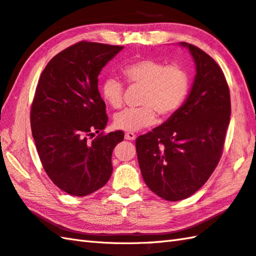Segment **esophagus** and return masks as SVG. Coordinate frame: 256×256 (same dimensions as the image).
Listing matches in <instances>:
<instances>
[{"mask_svg": "<svg viewBox=\"0 0 256 256\" xmlns=\"http://www.w3.org/2000/svg\"><path fill=\"white\" fill-rule=\"evenodd\" d=\"M124 136H125V138H126V140H130V141L136 140V136L133 132H126V133H125Z\"/></svg>", "mask_w": 256, "mask_h": 256, "instance_id": "34e87169", "label": "esophagus"}]
</instances>
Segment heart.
<instances>
[{"instance_id":"1","label":"heart","mask_w":256,"mask_h":256,"mask_svg":"<svg viewBox=\"0 0 256 256\" xmlns=\"http://www.w3.org/2000/svg\"><path fill=\"white\" fill-rule=\"evenodd\" d=\"M131 85L143 87L140 103L136 108H125L115 114V128L136 132L156 122V112L161 116L172 115L187 97L189 76L179 64H166L152 58H142L122 69ZM102 98L112 108L123 105V85L114 76L106 77L100 86Z\"/></svg>"}]
</instances>
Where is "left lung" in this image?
<instances>
[{
	"label": "left lung",
	"instance_id": "1",
	"mask_svg": "<svg viewBox=\"0 0 256 256\" xmlns=\"http://www.w3.org/2000/svg\"><path fill=\"white\" fill-rule=\"evenodd\" d=\"M196 76L184 103L164 124L136 141L144 182L169 202L205 184L220 162L230 118V88L220 67L194 44Z\"/></svg>",
	"mask_w": 256,
	"mask_h": 256
}]
</instances>
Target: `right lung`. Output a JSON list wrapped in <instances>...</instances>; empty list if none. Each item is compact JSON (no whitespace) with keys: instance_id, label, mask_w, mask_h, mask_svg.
Returning <instances> with one entry per match:
<instances>
[{"instance_id":"right-lung-1","label":"right lung","mask_w":256,"mask_h":256,"mask_svg":"<svg viewBox=\"0 0 256 256\" xmlns=\"http://www.w3.org/2000/svg\"><path fill=\"white\" fill-rule=\"evenodd\" d=\"M122 49L80 41L56 54L36 85L30 113L36 151L51 181L72 196L96 192L112 174V153L124 133L99 132L108 118L98 75Z\"/></svg>"}]
</instances>
